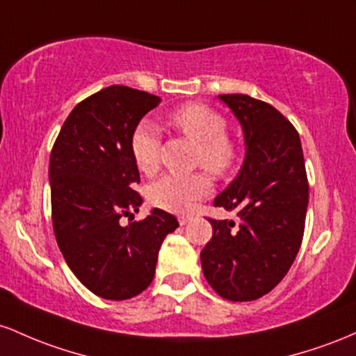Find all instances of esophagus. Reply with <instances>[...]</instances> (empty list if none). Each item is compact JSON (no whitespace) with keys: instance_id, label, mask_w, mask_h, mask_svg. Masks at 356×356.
I'll list each match as a JSON object with an SVG mask.
<instances>
[{"instance_id":"1","label":"esophagus","mask_w":356,"mask_h":356,"mask_svg":"<svg viewBox=\"0 0 356 356\" xmlns=\"http://www.w3.org/2000/svg\"><path fill=\"white\" fill-rule=\"evenodd\" d=\"M190 220H191V215H179V217H178L179 225H186V223H188Z\"/></svg>"}]
</instances>
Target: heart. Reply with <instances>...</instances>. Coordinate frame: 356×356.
I'll return each instance as SVG.
<instances>
[{"label": "heart", "instance_id": "b5f03b06", "mask_svg": "<svg viewBox=\"0 0 356 356\" xmlns=\"http://www.w3.org/2000/svg\"><path fill=\"white\" fill-rule=\"evenodd\" d=\"M170 124L197 145L195 165L205 168L213 177H225L237 158L235 145L227 138V121L205 104H186L173 111ZM131 154L134 165L141 173L149 175L159 163L158 127L151 121H141L131 134ZM210 178L203 173L190 177L166 175L147 188V200L151 205L168 211H188L198 200L210 193Z\"/></svg>", "mask_w": 356, "mask_h": 356}]
</instances>
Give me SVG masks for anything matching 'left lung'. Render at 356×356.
<instances>
[{
    "label": "left lung",
    "mask_w": 356,
    "mask_h": 356,
    "mask_svg": "<svg viewBox=\"0 0 356 356\" xmlns=\"http://www.w3.org/2000/svg\"><path fill=\"white\" fill-rule=\"evenodd\" d=\"M218 99L241 122L245 159L213 200L237 222L209 218L213 235L200 261L218 296L254 301L282 281L301 247L309 198L305 156L298 131L270 104L245 94Z\"/></svg>",
    "instance_id": "left-lung-1"
}]
</instances>
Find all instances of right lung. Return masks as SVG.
Listing matches in <instances>:
<instances>
[{
    "label": "right lung",
    "instance_id": "add662e5",
    "mask_svg": "<svg viewBox=\"0 0 356 356\" xmlns=\"http://www.w3.org/2000/svg\"><path fill=\"white\" fill-rule=\"evenodd\" d=\"M161 99L126 86L95 92L74 107L50 154L51 222L70 270L87 289L122 301L151 284L158 252L178 227L175 215L153 209L122 227L143 198L131 134ZM134 217V215H133Z\"/></svg>",
    "mask_w": 356,
    "mask_h": 356
}]
</instances>
